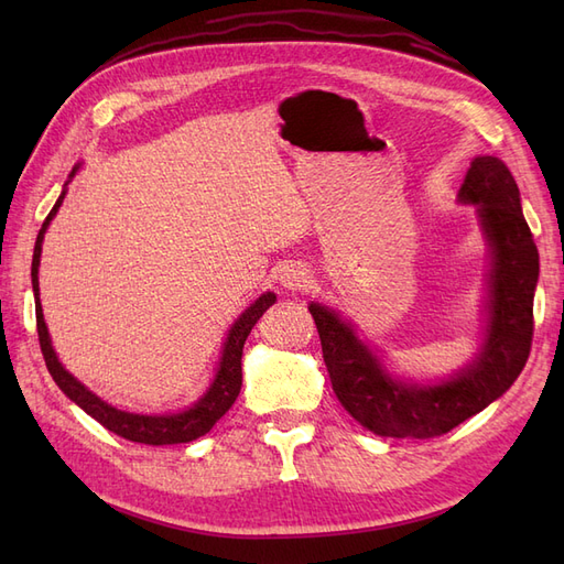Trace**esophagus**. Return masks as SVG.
I'll list each match as a JSON object with an SVG mask.
<instances>
[{
  "label": "esophagus",
  "mask_w": 564,
  "mask_h": 564,
  "mask_svg": "<svg viewBox=\"0 0 564 564\" xmlns=\"http://www.w3.org/2000/svg\"><path fill=\"white\" fill-rule=\"evenodd\" d=\"M280 282H282L284 289H292V292H301V289L308 286L311 278H308V270H305L303 265L292 263V265H286V268L282 270Z\"/></svg>",
  "instance_id": "obj_1"
}]
</instances>
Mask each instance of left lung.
<instances>
[{
	"label": "left lung",
	"instance_id": "obj_1",
	"mask_svg": "<svg viewBox=\"0 0 564 564\" xmlns=\"http://www.w3.org/2000/svg\"><path fill=\"white\" fill-rule=\"evenodd\" d=\"M458 202L475 204L491 270L482 348L454 377L440 383L390 377L379 357L355 336L350 322L322 303L308 305L338 402L381 437L425 440L449 433L513 386L532 348L539 251L522 216L513 174L499 158H475Z\"/></svg>",
	"mask_w": 564,
	"mask_h": 564
}]
</instances>
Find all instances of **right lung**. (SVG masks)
<instances>
[{"label": "right lung", "instance_id": "1", "mask_svg": "<svg viewBox=\"0 0 564 564\" xmlns=\"http://www.w3.org/2000/svg\"><path fill=\"white\" fill-rule=\"evenodd\" d=\"M77 169H73L70 178L77 174ZM67 185V183H65ZM65 191L56 199L54 209L48 212L46 220L42 224V230L37 235L35 242V253H32V292H35V315H37V334H40V348L44 355V362L51 377H54L56 386L70 398L77 406H82L91 419H96L104 429L110 433L131 440V442H141V445H181V442H193L202 437L204 433H209L214 429V423L224 416L232 402L240 395L242 388V348L245 340L251 334L253 324L261 319V315L275 303V294L265 292L259 299H256L249 308L237 317V322L230 327L228 338L224 344V352H220V362L216 369V377L207 392L193 404L187 406L185 412L178 414H164V416H148V414H129L122 412V409H115L112 404L104 402L98 395L79 383L70 371H65L63 365L58 362V357L54 352V346H51L48 329L44 322L42 313V303H40V256H42V242H44V232L51 224V218L56 216L58 207L63 204Z\"/></svg>", "mask_w": 564, "mask_h": 564}]
</instances>
